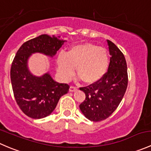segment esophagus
Segmentation results:
<instances>
[{"label":"esophagus","mask_w":151,"mask_h":151,"mask_svg":"<svg viewBox=\"0 0 151 151\" xmlns=\"http://www.w3.org/2000/svg\"><path fill=\"white\" fill-rule=\"evenodd\" d=\"M77 91V88L74 86H70L69 88V91L70 92H74V91Z\"/></svg>","instance_id":"esophagus-1"}]
</instances>
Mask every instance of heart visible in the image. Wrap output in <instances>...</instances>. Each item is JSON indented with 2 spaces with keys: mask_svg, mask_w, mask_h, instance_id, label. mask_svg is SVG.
<instances>
[{
  "mask_svg": "<svg viewBox=\"0 0 151 151\" xmlns=\"http://www.w3.org/2000/svg\"><path fill=\"white\" fill-rule=\"evenodd\" d=\"M56 63L58 72L63 81L71 80L76 67L78 78L91 84L101 80L106 72L109 57L105 48L85 43L72 47L66 53H59Z\"/></svg>",
  "mask_w": 151,
  "mask_h": 151,
  "instance_id": "heart-1",
  "label": "heart"
}]
</instances>
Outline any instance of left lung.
Wrapping results in <instances>:
<instances>
[{
  "instance_id": "left-lung-1",
  "label": "left lung",
  "mask_w": 151,
  "mask_h": 151,
  "mask_svg": "<svg viewBox=\"0 0 151 151\" xmlns=\"http://www.w3.org/2000/svg\"><path fill=\"white\" fill-rule=\"evenodd\" d=\"M110 54L108 71L96 83L80 88L85 99L80 109L85 118L94 122L107 118L117 109L128 85L127 65L122 52L111 41L107 40Z\"/></svg>"
}]
</instances>
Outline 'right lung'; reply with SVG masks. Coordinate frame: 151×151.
Returning <instances> with one entry per match:
<instances>
[{"label": "right lung", "instance_id": "right-lung-1", "mask_svg": "<svg viewBox=\"0 0 151 151\" xmlns=\"http://www.w3.org/2000/svg\"><path fill=\"white\" fill-rule=\"evenodd\" d=\"M60 37L42 34L30 39L20 47L12 62L10 76L14 96L21 110L31 118L40 119L50 115L69 89L68 84L55 81L49 72L40 77L33 75L28 66L32 54L55 55L66 42Z\"/></svg>", "mask_w": 151, "mask_h": 151}]
</instances>
